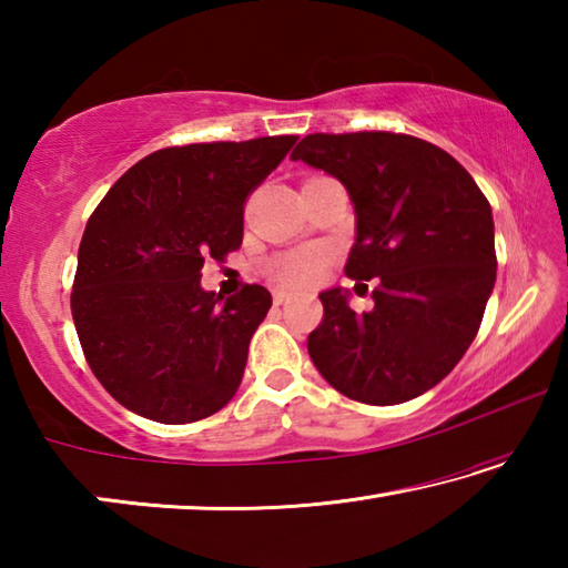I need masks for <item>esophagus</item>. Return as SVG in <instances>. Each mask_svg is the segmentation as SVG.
<instances>
[{
	"label": "esophagus",
	"instance_id": "34e87169",
	"mask_svg": "<svg viewBox=\"0 0 568 568\" xmlns=\"http://www.w3.org/2000/svg\"><path fill=\"white\" fill-rule=\"evenodd\" d=\"M287 301H291V295H287L285 291H275V295H273V303L275 305H285Z\"/></svg>",
	"mask_w": 568,
	"mask_h": 568
}]
</instances>
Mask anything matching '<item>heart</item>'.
Masks as SVG:
<instances>
[{"label": "heart", "mask_w": 568, "mask_h": 568, "mask_svg": "<svg viewBox=\"0 0 568 568\" xmlns=\"http://www.w3.org/2000/svg\"><path fill=\"white\" fill-rule=\"evenodd\" d=\"M328 263V250L323 247H297L291 250V253L277 255L267 265V275L273 277L277 285L283 287H305L311 285L315 277L321 275V271Z\"/></svg>", "instance_id": "1"}]
</instances>
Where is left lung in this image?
I'll return each mask as SVG.
<instances>
[{
	"mask_svg": "<svg viewBox=\"0 0 568 568\" xmlns=\"http://www.w3.org/2000/svg\"><path fill=\"white\" fill-rule=\"evenodd\" d=\"M293 160L348 190L355 245L345 275L376 281L373 311L321 293L307 353L335 390L396 406L444 381L474 343L496 283L494 215L458 160L396 132L307 134Z\"/></svg>",
	"mask_w": 568,
	"mask_h": 568,
	"instance_id": "left-lung-1",
	"label": "left lung"
}]
</instances>
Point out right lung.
<instances>
[{
	"instance_id": "right-lung-1",
	"label": "right lung",
	"mask_w": 568,
	"mask_h": 568,
	"mask_svg": "<svg viewBox=\"0 0 568 568\" xmlns=\"http://www.w3.org/2000/svg\"><path fill=\"white\" fill-rule=\"evenodd\" d=\"M295 140L158 150L94 207L77 253L72 318L92 373L128 410L180 426L235 396L273 297L245 285L223 301L203 291L200 271L243 243L247 195Z\"/></svg>"
}]
</instances>
